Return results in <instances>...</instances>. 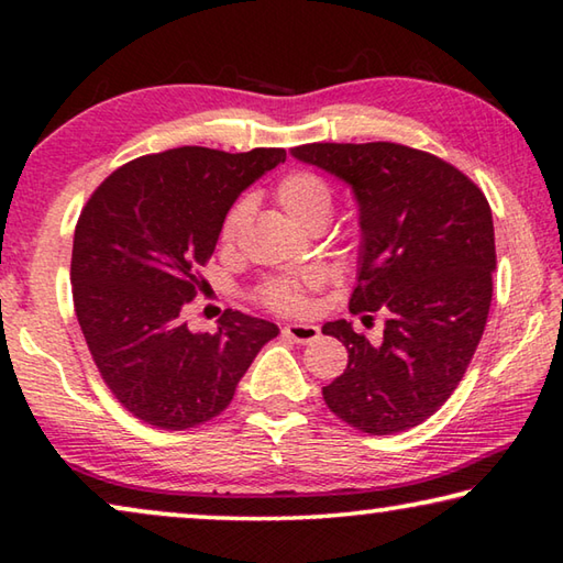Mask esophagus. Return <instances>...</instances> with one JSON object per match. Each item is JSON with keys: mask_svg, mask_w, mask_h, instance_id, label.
I'll use <instances>...</instances> for the list:
<instances>
[{"mask_svg": "<svg viewBox=\"0 0 563 563\" xmlns=\"http://www.w3.org/2000/svg\"><path fill=\"white\" fill-rule=\"evenodd\" d=\"M283 332L290 340L300 342V345H308V342H316L320 338V328L310 325V322H288V325L283 328Z\"/></svg>", "mask_w": 563, "mask_h": 563, "instance_id": "1", "label": "esophagus"}]
</instances>
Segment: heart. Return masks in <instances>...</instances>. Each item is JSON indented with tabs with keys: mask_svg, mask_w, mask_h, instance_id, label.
<instances>
[{
	"mask_svg": "<svg viewBox=\"0 0 563 563\" xmlns=\"http://www.w3.org/2000/svg\"><path fill=\"white\" fill-rule=\"evenodd\" d=\"M275 201L288 213L290 221L302 228H310L312 223H328L332 211V190L318 174L310 170H292V174L283 176L273 190ZM247 208L245 203H235L231 211L225 213L221 225V241L233 243L241 228L245 223ZM320 285V275L316 271L295 273V275H275V278L265 280L261 288V300L268 305L271 310L278 312H300L308 302V292L316 290Z\"/></svg>",
	"mask_w": 563,
	"mask_h": 563,
	"instance_id": "heart-1",
	"label": "heart"
}]
</instances>
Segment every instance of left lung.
<instances>
[{"label": "left lung", "instance_id": "8db88e82", "mask_svg": "<svg viewBox=\"0 0 563 563\" xmlns=\"http://www.w3.org/2000/svg\"><path fill=\"white\" fill-rule=\"evenodd\" d=\"M292 156L345 180L360 206V273L350 312L385 316L379 342L347 320L322 332L347 367L322 387L330 412L367 434L422 424L462 383L479 345L497 268L492 208L460 168L389 141L305 144Z\"/></svg>", "mask_w": 563, "mask_h": 563}]
</instances>
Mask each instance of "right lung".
<instances>
[{"label":"right lung","mask_w":563,"mask_h":563,"mask_svg":"<svg viewBox=\"0 0 563 563\" xmlns=\"http://www.w3.org/2000/svg\"><path fill=\"white\" fill-rule=\"evenodd\" d=\"M283 148L247 154L168 148L113 170L81 208L74 231V310L101 379L141 422L203 424L278 325L225 310L218 330L190 332L184 305L203 288L225 213Z\"/></svg>","instance_id":"obj_1"}]
</instances>
